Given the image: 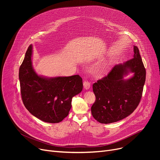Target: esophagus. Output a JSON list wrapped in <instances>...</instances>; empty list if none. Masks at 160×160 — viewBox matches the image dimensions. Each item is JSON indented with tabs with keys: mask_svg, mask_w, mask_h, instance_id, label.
<instances>
[{
	"mask_svg": "<svg viewBox=\"0 0 160 160\" xmlns=\"http://www.w3.org/2000/svg\"><path fill=\"white\" fill-rule=\"evenodd\" d=\"M90 86H91V84L88 81L83 82V88H84L85 89H86V90L89 89L90 88Z\"/></svg>",
	"mask_w": 160,
	"mask_h": 160,
	"instance_id": "34e87169",
	"label": "esophagus"
}]
</instances>
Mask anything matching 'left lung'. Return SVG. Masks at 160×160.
<instances>
[{
    "label": "left lung",
    "mask_w": 160,
    "mask_h": 160,
    "mask_svg": "<svg viewBox=\"0 0 160 160\" xmlns=\"http://www.w3.org/2000/svg\"><path fill=\"white\" fill-rule=\"evenodd\" d=\"M133 58L115 65L106 77L93 85L96 97L91 106L92 115L103 124L124 119L136 110L141 100L146 78V71L139 50L133 46ZM130 72L134 75L125 80Z\"/></svg>",
    "instance_id": "8db88e82"
}]
</instances>
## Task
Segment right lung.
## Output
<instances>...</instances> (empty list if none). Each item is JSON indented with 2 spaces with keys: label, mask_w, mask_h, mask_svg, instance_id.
Returning a JSON list of instances; mask_svg holds the SVG:
<instances>
[{
  "label": "right lung",
  "mask_w": 160,
  "mask_h": 160,
  "mask_svg": "<svg viewBox=\"0 0 160 160\" xmlns=\"http://www.w3.org/2000/svg\"><path fill=\"white\" fill-rule=\"evenodd\" d=\"M32 45L25 54L19 78L23 104L29 112L46 122H60L68 115L72 98L83 88L79 75L48 78L38 75L32 62Z\"/></svg>",
  "instance_id": "right-lung-1"
}]
</instances>
